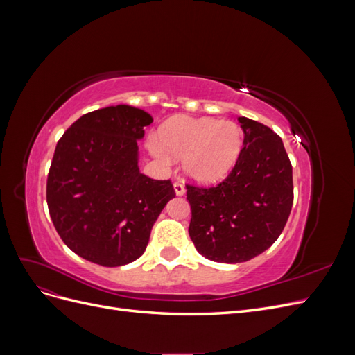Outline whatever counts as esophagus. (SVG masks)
<instances>
[{
	"label": "esophagus",
	"mask_w": 355,
	"mask_h": 355,
	"mask_svg": "<svg viewBox=\"0 0 355 355\" xmlns=\"http://www.w3.org/2000/svg\"><path fill=\"white\" fill-rule=\"evenodd\" d=\"M173 187H175V192H176V196H184V194H185V185H184V182L176 180Z\"/></svg>",
	"instance_id": "esophagus-1"
}]
</instances>
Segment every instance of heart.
<instances>
[{"instance_id": "1", "label": "heart", "mask_w": 355, "mask_h": 355, "mask_svg": "<svg viewBox=\"0 0 355 355\" xmlns=\"http://www.w3.org/2000/svg\"><path fill=\"white\" fill-rule=\"evenodd\" d=\"M149 149L161 161L184 158L187 173L198 182L220 179L237 163L243 148L241 127L218 118H178L167 123Z\"/></svg>"}]
</instances>
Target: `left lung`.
Wrapping results in <instances>:
<instances>
[{
    "instance_id": "8db88e82",
    "label": "left lung",
    "mask_w": 355,
    "mask_h": 355,
    "mask_svg": "<svg viewBox=\"0 0 355 355\" xmlns=\"http://www.w3.org/2000/svg\"><path fill=\"white\" fill-rule=\"evenodd\" d=\"M244 141L230 175L214 187L187 184L189 237L210 261L240 263L280 237L293 204L292 164L282 137L240 116Z\"/></svg>"
}]
</instances>
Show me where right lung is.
<instances>
[{"label":"right lung","instance_id":"right-lung-1","mask_svg":"<svg viewBox=\"0 0 355 355\" xmlns=\"http://www.w3.org/2000/svg\"><path fill=\"white\" fill-rule=\"evenodd\" d=\"M153 123L128 105L84 114L63 133L47 176V206L62 241L83 259L121 266L145 252L173 184L137 167V141Z\"/></svg>","mask_w":355,"mask_h":355}]
</instances>
